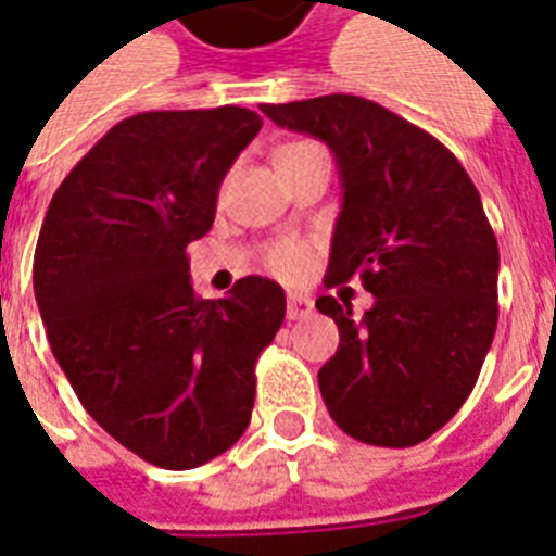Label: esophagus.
<instances>
[{
    "mask_svg": "<svg viewBox=\"0 0 556 556\" xmlns=\"http://www.w3.org/2000/svg\"><path fill=\"white\" fill-rule=\"evenodd\" d=\"M314 308L312 296L305 294H288V305H286V314L288 320H303V317H308Z\"/></svg>",
    "mask_w": 556,
    "mask_h": 556,
    "instance_id": "obj_1",
    "label": "esophagus"
}]
</instances>
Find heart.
Segmentation results:
<instances>
[{
  "mask_svg": "<svg viewBox=\"0 0 556 556\" xmlns=\"http://www.w3.org/2000/svg\"><path fill=\"white\" fill-rule=\"evenodd\" d=\"M265 265L277 277L300 279L312 268V248L300 239H282V242L270 244L265 253Z\"/></svg>",
  "mask_w": 556,
  "mask_h": 556,
  "instance_id": "1",
  "label": "heart"
}]
</instances>
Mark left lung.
Segmentation results:
<instances>
[{
	"label": "left lung",
	"mask_w": 556,
	"mask_h": 556,
	"mask_svg": "<svg viewBox=\"0 0 556 556\" xmlns=\"http://www.w3.org/2000/svg\"><path fill=\"white\" fill-rule=\"evenodd\" d=\"M277 126L329 143L343 181L326 288L361 277L364 317L331 294L340 329L320 395L340 430L413 447L462 409L500 320V244L458 159L375 100L323 94L260 106Z\"/></svg>",
	"instance_id": "1"
}]
</instances>
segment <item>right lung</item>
<instances>
[{"mask_svg": "<svg viewBox=\"0 0 556 556\" xmlns=\"http://www.w3.org/2000/svg\"><path fill=\"white\" fill-rule=\"evenodd\" d=\"M242 106L141 112L112 126L56 187L34 253V294L56 364L86 413L135 456L190 470L251 424L256 361L286 291L190 286L187 244L216 218L218 185L256 138Z\"/></svg>", "mask_w": 556, "mask_h": 556, "instance_id": "right-lung-1", "label": "right lung"}]
</instances>
